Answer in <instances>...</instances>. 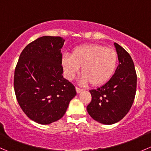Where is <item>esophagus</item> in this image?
Returning a JSON list of instances; mask_svg holds the SVG:
<instances>
[{
    "label": "esophagus",
    "instance_id": "esophagus-1",
    "mask_svg": "<svg viewBox=\"0 0 151 151\" xmlns=\"http://www.w3.org/2000/svg\"><path fill=\"white\" fill-rule=\"evenodd\" d=\"M76 91H77V93H81L82 91H83V89L78 88V87H76Z\"/></svg>",
    "mask_w": 151,
    "mask_h": 151
}]
</instances>
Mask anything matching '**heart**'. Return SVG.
<instances>
[{
	"mask_svg": "<svg viewBox=\"0 0 151 151\" xmlns=\"http://www.w3.org/2000/svg\"><path fill=\"white\" fill-rule=\"evenodd\" d=\"M61 65L68 80H72L82 67L81 83L100 86L113 76L118 65V54L113 49L101 45H83L73 49L71 56L64 55Z\"/></svg>",
	"mask_w": 151,
	"mask_h": 151,
	"instance_id": "heart-1",
	"label": "heart"
}]
</instances>
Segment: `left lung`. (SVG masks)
Listing matches in <instances>:
<instances>
[{"label":"left lung","instance_id":"8db88e82","mask_svg":"<svg viewBox=\"0 0 151 151\" xmlns=\"http://www.w3.org/2000/svg\"><path fill=\"white\" fill-rule=\"evenodd\" d=\"M114 45L119 64L107 83L90 91L92 100L87 106L93 119L106 125L113 124L124 118L136 94L137 74L132 57L118 44Z\"/></svg>","mask_w":151,"mask_h":151}]
</instances>
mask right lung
<instances>
[{
  "mask_svg": "<svg viewBox=\"0 0 151 151\" xmlns=\"http://www.w3.org/2000/svg\"><path fill=\"white\" fill-rule=\"evenodd\" d=\"M64 42L59 36L36 39L22 50L15 68L18 103L25 115L39 124L60 119L77 95L75 87L62 75L60 50Z\"/></svg>",
  "mask_w": 151,
  "mask_h": 151,
  "instance_id": "obj_1",
  "label": "right lung"
}]
</instances>
